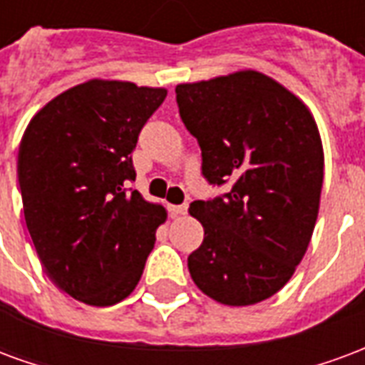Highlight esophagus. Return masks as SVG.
<instances>
[{"mask_svg": "<svg viewBox=\"0 0 365 365\" xmlns=\"http://www.w3.org/2000/svg\"><path fill=\"white\" fill-rule=\"evenodd\" d=\"M170 213L172 215H185L187 213V205H170Z\"/></svg>", "mask_w": 365, "mask_h": 365, "instance_id": "esophagus-1", "label": "esophagus"}]
</instances>
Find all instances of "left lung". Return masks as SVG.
Masks as SVG:
<instances>
[{
  "label": "left lung",
  "instance_id": "8db88e82",
  "mask_svg": "<svg viewBox=\"0 0 365 365\" xmlns=\"http://www.w3.org/2000/svg\"><path fill=\"white\" fill-rule=\"evenodd\" d=\"M175 93L203 175L232 183L222 197L190 205L205 230L187 258L191 279L221 305L260 303L289 282L313 237L324 178L317 120L256 70L178 83Z\"/></svg>",
  "mask_w": 365,
  "mask_h": 365
}]
</instances>
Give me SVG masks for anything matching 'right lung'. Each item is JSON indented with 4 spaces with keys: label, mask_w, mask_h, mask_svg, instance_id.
<instances>
[{
    "label": "right lung",
    "mask_w": 365,
    "mask_h": 365,
    "mask_svg": "<svg viewBox=\"0 0 365 365\" xmlns=\"http://www.w3.org/2000/svg\"><path fill=\"white\" fill-rule=\"evenodd\" d=\"M166 88L93 78L29 120L17 156L29 235L52 283L91 307L127 299L140 282L166 209L125 183L138 133Z\"/></svg>",
    "instance_id": "add662e5"
}]
</instances>
